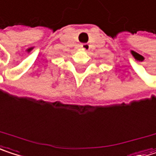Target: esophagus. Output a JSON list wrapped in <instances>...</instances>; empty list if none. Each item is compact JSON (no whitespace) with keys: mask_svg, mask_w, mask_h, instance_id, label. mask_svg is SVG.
I'll list each match as a JSON object with an SVG mask.
<instances>
[{"mask_svg":"<svg viewBox=\"0 0 156 156\" xmlns=\"http://www.w3.org/2000/svg\"><path fill=\"white\" fill-rule=\"evenodd\" d=\"M80 47L83 51H88L89 50V44H82L80 45Z\"/></svg>","mask_w":156,"mask_h":156,"instance_id":"esophagus-1","label":"esophagus"}]
</instances>
